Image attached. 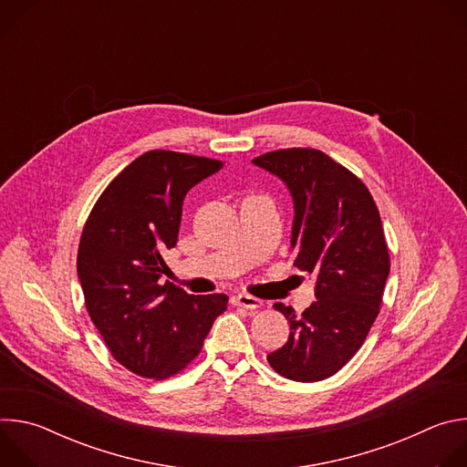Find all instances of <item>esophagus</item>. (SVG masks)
Here are the masks:
<instances>
[{
  "instance_id": "obj_1",
  "label": "esophagus",
  "mask_w": 467,
  "mask_h": 467,
  "mask_svg": "<svg viewBox=\"0 0 467 467\" xmlns=\"http://www.w3.org/2000/svg\"><path fill=\"white\" fill-rule=\"evenodd\" d=\"M234 303L240 305V306H244V308H251V310L262 306V301L256 299V297H253V296H249V294H238V296H234Z\"/></svg>"
}]
</instances>
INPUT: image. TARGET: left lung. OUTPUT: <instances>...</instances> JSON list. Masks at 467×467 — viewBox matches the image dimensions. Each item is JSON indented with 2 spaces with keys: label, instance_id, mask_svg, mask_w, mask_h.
Segmentation results:
<instances>
[{
  "label": "left lung",
  "instance_id": "8db88e82",
  "mask_svg": "<svg viewBox=\"0 0 467 467\" xmlns=\"http://www.w3.org/2000/svg\"><path fill=\"white\" fill-rule=\"evenodd\" d=\"M253 164L286 184L294 265L316 277V301L301 316L274 305L288 319L290 337L268 362L286 379L317 382L353 358L379 314L389 275L379 209L366 184L323 151L281 150Z\"/></svg>",
  "mask_w": 467,
  "mask_h": 467
}]
</instances>
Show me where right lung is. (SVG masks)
<instances>
[{"instance_id": "add662e5", "label": "right lung", "mask_w": 467, "mask_h": 467, "mask_svg": "<svg viewBox=\"0 0 467 467\" xmlns=\"http://www.w3.org/2000/svg\"><path fill=\"white\" fill-rule=\"evenodd\" d=\"M223 162L148 151L101 193L83 229L78 275L87 310L112 357L140 377L166 379L203 348L225 294L190 296L162 283L190 188Z\"/></svg>"}]
</instances>
